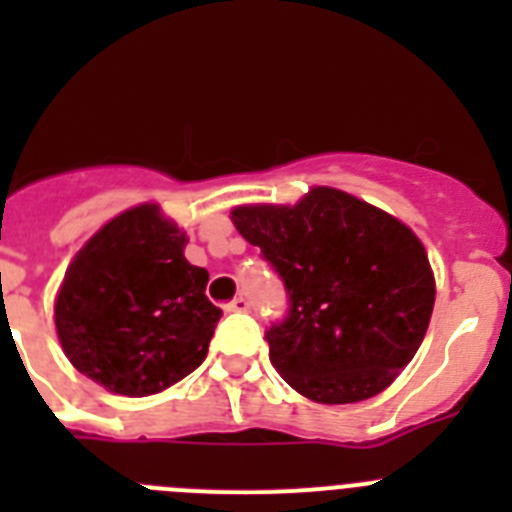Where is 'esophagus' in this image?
Returning <instances> with one entry per match:
<instances>
[{"instance_id": "obj_1", "label": "esophagus", "mask_w": 512, "mask_h": 512, "mask_svg": "<svg viewBox=\"0 0 512 512\" xmlns=\"http://www.w3.org/2000/svg\"><path fill=\"white\" fill-rule=\"evenodd\" d=\"M225 310H228V312H246L248 310V300H246V297H235V300H230L228 305H225Z\"/></svg>"}]
</instances>
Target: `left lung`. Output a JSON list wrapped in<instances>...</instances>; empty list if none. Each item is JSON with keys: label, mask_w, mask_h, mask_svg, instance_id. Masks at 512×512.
Wrapping results in <instances>:
<instances>
[{"label": "left lung", "mask_w": 512, "mask_h": 512, "mask_svg": "<svg viewBox=\"0 0 512 512\" xmlns=\"http://www.w3.org/2000/svg\"><path fill=\"white\" fill-rule=\"evenodd\" d=\"M230 220L287 289V318L266 330L284 382L323 405L390 387L423 343L436 302L418 235L330 187L310 189L292 207L241 205Z\"/></svg>", "instance_id": "8db88e82"}]
</instances>
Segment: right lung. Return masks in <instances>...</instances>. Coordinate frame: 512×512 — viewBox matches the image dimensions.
I'll list each match as a JSON object with an SVG mask.
<instances>
[{
  "label": "right lung",
  "instance_id": "1",
  "mask_svg": "<svg viewBox=\"0 0 512 512\" xmlns=\"http://www.w3.org/2000/svg\"><path fill=\"white\" fill-rule=\"evenodd\" d=\"M187 235L158 205L112 217L84 243L56 297L63 354L84 377L125 397L166 390L205 361L223 315L207 269L184 259Z\"/></svg>",
  "mask_w": 512,
  "mask_h": 512
}]
</instances>
